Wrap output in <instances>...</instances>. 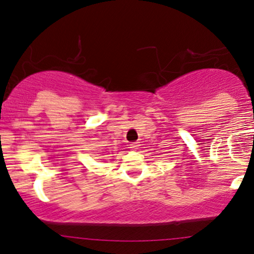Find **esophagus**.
Returning <instances> with one entry per match:
<instances>
[{"mask_svg":"<svg viewBox=\"0 0 254 254\" xmlns=\"http://www.w3.org/2000/svg\"><path fill=\"white\" fill-rule=\"evenodd\" d=\"M138 147H139V143H138V142H133V143H131V144H130L131 150H137V149H138Z\"/></svg>","mask_w":254,"mask_h":254,"instance_id":"34e87169","label":"esophagus"}]
</instances>
